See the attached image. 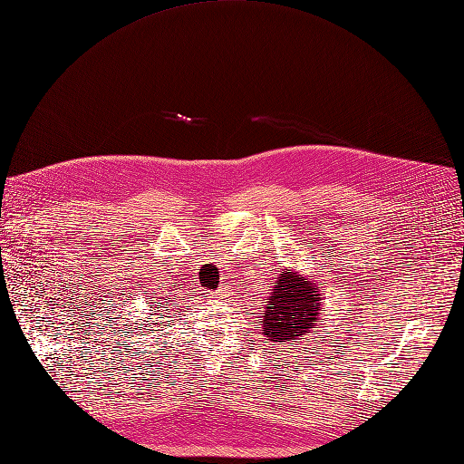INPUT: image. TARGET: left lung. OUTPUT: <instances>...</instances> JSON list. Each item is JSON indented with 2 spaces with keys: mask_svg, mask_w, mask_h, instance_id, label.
<instances>
[{
  "mask_svg": "<svg viewBox=\"0 0 464 464\" xmlns=\"http://www.w3.org/2000/svg\"><path fill=\"white\" fill-rule=\"evenodd\" d=\"M266 311L261 313L264 334L269 341L286 343L299 339L320 324L322 294L316 282L292 267L276 276Z\"/></svg>",
  "mask_w": 464,
  "mask_h": 464,
  "instance_id": "8db88e82",
  "label": "left lung"
}]
</instances>
